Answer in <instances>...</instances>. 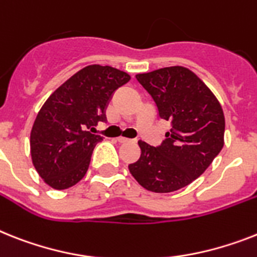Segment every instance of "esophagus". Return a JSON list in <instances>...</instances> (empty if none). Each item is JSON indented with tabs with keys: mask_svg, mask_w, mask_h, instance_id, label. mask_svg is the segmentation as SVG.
I'll use <instances>...</instances> for the list:
<instances>
[{
	"mask_svg": "<svg viewBox=\"0 0 257 257\" xmlns=\"http://www.w3.org/2000/svg\"><path fill=\"white\" fill-rule=\"evenodd\" d=\"M118 142H119V143H131V142H134V141H131V139H127V138L119 137L118 138Z\"/></svg>",
	"mask_w": 257,
	"mask_h": 257,
	"instance_id": "obj_1",
	"label": "esophagus"
}]
</instances>
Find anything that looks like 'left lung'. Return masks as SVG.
<instances>
[{
  "instance_id": "1",
  "label": "left lung",
  "mask_w": 257,
  "mask_h": 257,
  "mask_svg": "<svg viewBox=\"0 0 257 257\" xmlns=\"http://www.w3.org/2000/svg\"><path fill=\"white\" fill-rule=\"evenodd\" d=\"M137 80L172 128L158 147L138 142L141 158L128 169L150 192H175L200 177L223 148V110L206 84L185 67L139 73Z\"/></svg>"
}]
</instances>
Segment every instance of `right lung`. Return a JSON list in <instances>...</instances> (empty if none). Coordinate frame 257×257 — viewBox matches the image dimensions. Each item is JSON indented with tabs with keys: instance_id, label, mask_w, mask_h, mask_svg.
<instances>
[{
	"instance_id": "obj_1",
	"label": "right lung",
	"mask_w": 257,
	"mask_h": 257,
	"mask_svg": "<svg viewBox=\"0 0 257 257\" xmlns=\"http://www.w3.org/2000/svg\"><path fill=\"white\" fill-rule=\"evenodd\" d=\"M130 78L109 65H88L44 102L33 124L30 148L34 167L51 188L68 189L85 176L95 144L103 139L93 130L106 120L113 93Z\"/></svg>"
}]
</instances>
